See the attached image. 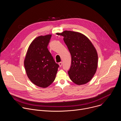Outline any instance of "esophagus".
Masks as SVG:
<instances>
[{
	"instance_id": "1",
	"label": "esophagus",
	"mask_w": 121,
	"mask_h": 121,
	"mask_svg": "<svg viewBox=\"0 0 121 121\" xmlns=\"http://www.w3.org/2000/svg\"><path fill=\"white\" fill-rule=\"evenodd\" d=\"M58 64H59V65L60 67H61V66H62V62H59V63H58Z\"/></svg>"
}]
</instances>
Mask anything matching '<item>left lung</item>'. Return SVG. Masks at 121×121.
<instances>
[{"label":"left lung","instance_id":"left-lung-1","mask_svg":"<svg viewBox=\"0 0 121 121\" xmlns=\"http://www.w3.org/2000/svg\"><path fill=\"white\" fill-rule=\"evenodd\" d=\"M71 56V65L68 74L70 79L80 85L89 82L96 73L98 54L90 40L83 34L65 30L59 33Z\"/></svg>","mask_w":121,"mask_h":121}]
</instances>
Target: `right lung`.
Wrapping results in <instances>:
<instances>
[{
    "label": "right lung",
    "mask_w": 121,
    "mask_h": 121,
    "mask_svg": "<svg viewBox=\"0 0 121 121\" xmlns=\"http://www.w3.org/2000/svg\"><path fill=\"white\" fill-rule=\"evenodd\" d=\"M51 36V34H48L34 39L28 48L24 62L30 80L44 88L54 82L59 66L47 48Z\"/></svg>",
    "instance_id": "1"
}]
</instances>
